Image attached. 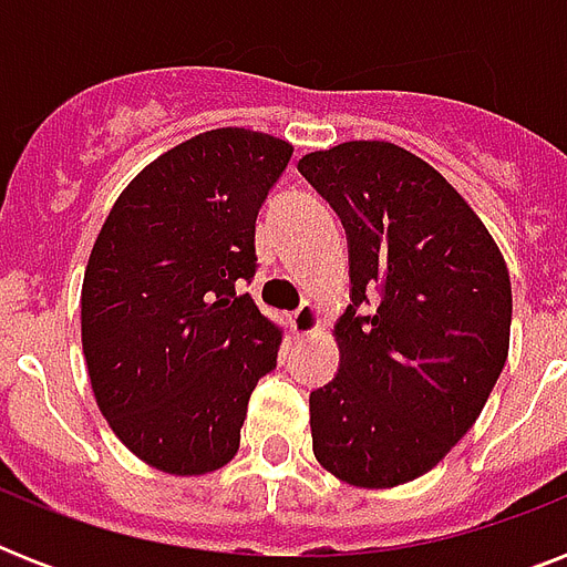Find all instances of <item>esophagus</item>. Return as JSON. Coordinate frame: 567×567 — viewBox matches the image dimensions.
<instances>
[{
  "label": "esophagus",
  "mask_w": 567,
  "mask_h": 567,
  "mask_svg": "<svg viewBox=\"0 0 567 567\" xmlns=\"http://www.w3.org/2000/svg\"><path fill=\"white\" fill-rule=\"evenodd\" d=\"M288 323H291L293 336H315L320 329V309L315 302H302L300 309L288 318Z\"/></svg>",
  "instance_id": "34e87169"
}]
</instances>
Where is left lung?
I'll return each mask as SVG.
<instances>
[{
	"instance_id": "obj_1",
	"label": "left lung",
	"mask_w": 567,
	"mask_h": 567,
	"mask_svg": "<svg viewBox=\"0 0 567 567\" xmlns=\"http://www.w3.org/2000/svg\"><path fill=\"white\" fill-rule=\"evenodd\" d=\"M350 240L353 306L332 329L341 364L311 391V450L355 488L439 465L483 412L509 355V267L492 231L432 164L388 141L300 158ZM378 297V309L354 306Z\"/></svg>"
}]
</instances>
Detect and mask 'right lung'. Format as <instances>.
I'll return each instance as SVG.
<instances>
[{
	"mask_svg": "<svg viewBox=\"0 0 567 567\" xmlns=\"http://www.w3.org/2000/svg\"><path fill=\"white\" fill-rule=\"evenodd\" d=\"M293 146L252 128L182 141L111 205L82 282V350L102 417L155 471L229 465L279 329L249 293L256 217Z\"/></svg>",
	"mask_w": 567,
	"mask_h": 567,
	"instance_id": "obj_1",
	"label": "right lung"
}]
</instances>
